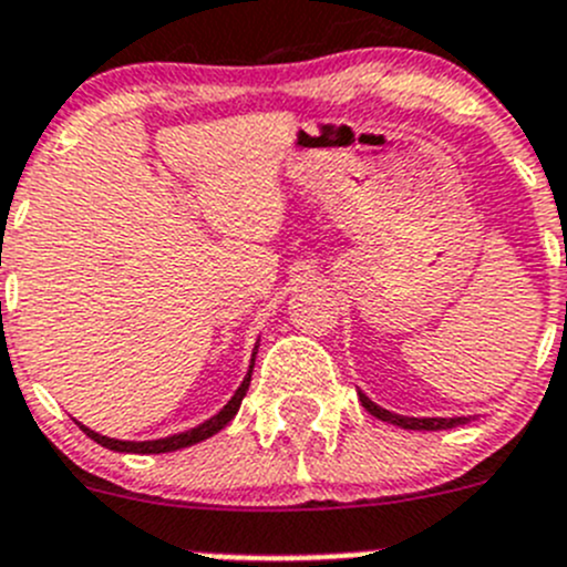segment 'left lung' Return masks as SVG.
<instances>
[{
	"mask_svg": "<svg viewBox=\"0 0 567 567\" xmlns=\"http://www.w3.org/2000/svg\"><path fill=\"white\" fill-rule=\"evenodd\" d=\"M360 401L373 417L395 423V426H401V430L435 432V430H454V426H463V423H468V417H404V415H395V412H388V410H382V406H377L371 399H368V395H362V393H360Z\"/></svg>",
	"mask_w": 567,
	"mask_h": 567,
	"instance_id": "8db88e82",
	"label": "left lung"
}]
</instances>
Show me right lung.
<instances>
[{
  "label": "right lung",
  "instance_id": "1",
  "mask_svg": "<svg viewBox=\"0 0 567 567\" xmlns=\"http://www.w3.org/2000/svg\"><path fill=\"white\" fill-rule=\"evenodd\" d=\"M251 368H255V360H251L249 365V373H246V379L240 382V388L235 390V395L229 399V404L224 406L218 415H213L210 421L199 423L196 430H188L183 432V435H172V437H163V441H144V443H132V441H115V437H104V435H96L93 430H87V426H80L82 432H85L91 441H96L99 446L110 449V452H124V454H166V452H177V449H188L194 446V443H202L207 441V437H213L216 432H221L224 426H227L229 421L235 417V412H238L240 401H244L246 390H249V382H251Z\"/></svg>",
  "mask_w": 567,
  "mask_h": 567
}]
</instances>
